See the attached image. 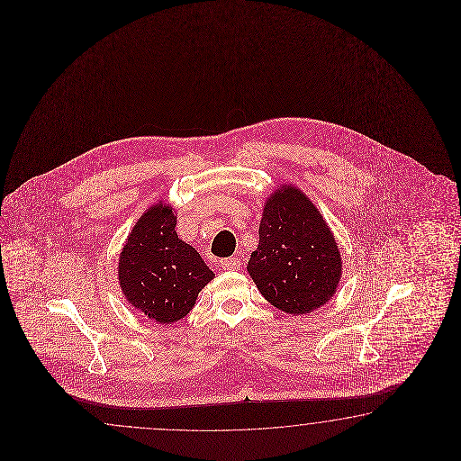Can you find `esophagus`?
<instances>
[{
	"instance_id": "esophagus-1",
	"label": "esophagus",
	"mask_w": 461,
	"mask_h": 461,
	"mask_svg": "<svg viewBox=\"0 0 461 461\" xmlns=\"http://www.w3.org/2000/svg\"><path fill=\"white\" fill-rule=\"evenodd\" d=\"M221 267H222L224 270H237V268H240V260L234 258V257L222 258V260H221Z\"/></svg>"
}]
</instances>
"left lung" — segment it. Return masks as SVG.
Here are the masks:
<instances>
[{
  "label": "left lung",
  "instance_id": "1",
  "mask_svg": "<svg viewBox=\"0 0 461 461\" xmlns=\"http://www.w3.org/2000/svg\"><path fill=\"white\" fill-rule=\"evenodd\" d=\"M341 267L321 212L303 191L278 187L265 203L258 247L247 265L265 300L285 313H312L336 294Z\"/></svg>",
  "mask_w": 461,
  "mask_h": 461
}]
</instances>
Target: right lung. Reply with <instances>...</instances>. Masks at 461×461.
Listing matches in <instances>:
<instances>
[{
  "label": "right lung",
  "instance_id": "add662e5",
  "mask_svg": "<svg viewBox=\"0 0 461 461\" xmlns=\"http://www.w3.org/2000/svg\"><path fill=\"white\" fill-rule=\"evenodd\" d=\"M175 227L173 209L159 201L138 219L118 260V282L128 303L159 324L183 320L214 278Z\"/></svg>",
  "mask_w": 461,
  "mask_h": 461
}]
</instances>
